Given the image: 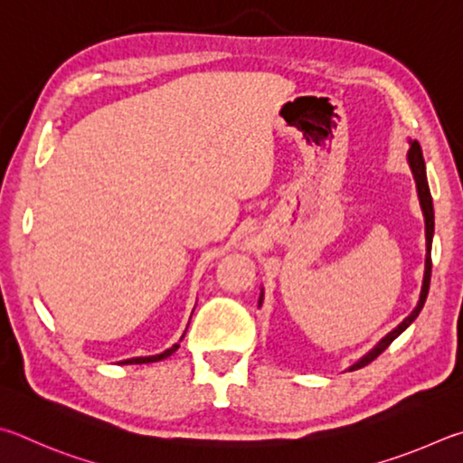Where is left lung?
Instances as JSON below:
<instances>
[{"mask_svg": "<svg viewBox=\"0 0 463 463\" xmlns=\"http://www.w3.org/2000/svg\"><path fill=\"white\" fill-rule=\"evenodd\" d=\"M409 165L412 170V176H415L417 183V193H419V201H420V209H423L425 215V238H427V258H425V277H423V288H420V297L419 303L415 307L407 319H404L399 327L392 329L383 342H380L374 350L370 354L364 355V358L354 364L350 370H360L364 366H368L370 362H374L380 354H383L388 345H391L396 337H399L404 329H407L412 321L417 319V315L420 313L425 305V298L429 293V282H431V241H433V227H435V217H433V199H431V191H429V183H427V173H425V160H423V150H420L419 142H411V150H409Z\"/></svg>", "mask_w": 463, "mask_h": 463, "instance_id": "8db88e82", "label": "left lung"}]
</instances>
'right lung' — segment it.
Here are the masks:
<instances>
[{"label": "right lung", "mask_w": 463, "mask_h": 463, "mask_svg": "<svg viewBox=\"0 0 463 463\" xmlns=\"http://www.w3.org/2000/svg\"><path fill=\"white\" fill-rule=\"evenodd\" d=\"M176 347H178V344H175L173 347H168L166 352H162V354H158V355H150V358H132V360H124V362H119V364H150V362L165 360V358H168L170 354L176 352Z\"/></svg>", "instance_id": "obj_1"}]
</instances>
